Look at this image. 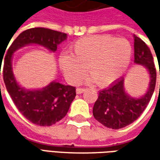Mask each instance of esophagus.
Returning a JSON list of instances; mask_svg holds the SVG:
<instances>
[{
    "label": "esophagus",
    "mask_w": 160,
    "mask_h": 160,
    "mask_svg": "<svg viewBox=\"0 0 160 160\" xmlns=\"http://www.w3.org/2000/svg\"><path fill=\"white\" fill-rule=\"evenodd\" d=\"M84 91H85V89H84V88H77V94L83 93Z\"/></svg>",
    "instance_id": "34e87169"
}]
</instances>
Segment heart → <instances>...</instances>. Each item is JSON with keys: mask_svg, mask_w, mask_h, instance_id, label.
<instances>
[{"mask_svg": "<svg viewBox=\"0 0 160 160\" xmlns=\"http://www.w3.org/2000/svg\"><path fill=\"white\" fill-rule=\"evenodd\" d=\"M132 56V45L124 38L92 35L77 41L72 54L63 53L59 65L67 79L78 83L85 73L99 86H106L122 75Z\"/></svg>", "mask_w": 160, "mask_h": 160, "instance_id": "heart-1", "label": "heart"}]
</instances>
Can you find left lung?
Listing matches in <instances>:
<instances>
[{
  "label": "left lung",
  "instance_id": "obj_1",
  "mask_svg": "<svg viewBox=\"0 0 160 160\" xmlns=\"http://www.w3.org/2000/svg\"><path fill=\"white\" fill-rule=\"evenodd\" d=\"M134 63L147 68L151 79L149 89L142 97L132 98L126 94L122 77L109 87L100 91L92 114L94 118L106 127L120 129L132 124L144 111L151 101L156 85V68L150 48L136 35H134Z\"/></svg>",
  "mask_w": 160,
  "mask_h": 160
}]
</instances>
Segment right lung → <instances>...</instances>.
<instances>
[{"label":"right lung","mask_w":160,"mask_h":160,"mask_svg":"<svg viewBox=\"0 0 160 160\" xmlns=\"http://www.w3.org/2000/svg\"><path fill=\"white\" fill-rule=\"evenodd\" d=\"M66 39L65 33L43 28H30L16 38L5 55L2 73L6 89L18 111L34 125L50 126L62 119L77 95L76 87L53 81L42 90L23 89L18 84L12 72V55L18 49L29 43H37L55 52L58 44Z\"/></svg>","instance_id":"add662e5"}]
</instances>
